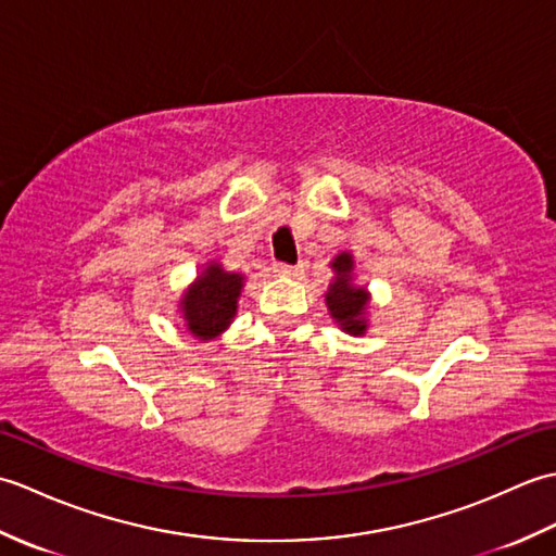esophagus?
<instances>
[{
    "mask_svg": "<svg viewBox=\"0 0 556 556\" xmlns=\"http://www.w3.org/2000/svg\"><path fill=\"white\" fill-rule=\"evenodd\" d=\"M271 269H275L277 277H296L301 271L299 265H289V263H275V267Z\"/></svg>",
    "mask_w": 556,
    "mask_h": 556,
    "instance_id": "esophagus-1",
    "label": "esophagus"
}]
</instances>
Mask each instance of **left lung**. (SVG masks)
<instances>
[{
	"label": "left lung",
	"mask_w": 556,
	"mask_h": 556,
	"mask_svg": "<svg viewBox=\"0 0 556 556\" xmlns=\"http://www.w3.org/2000/svg\"><path fill=\"white\" fill-rule=\"evenodd\" d=\"M337 279L329 285L327 291V305L337 323L346 329L351 334H363L365 332V305H368V293L365 289H358L351 285V269H353V257L349 253L337 255L332 263Z\"/></svg>",
	"instance_id": "1"
}]
</instances>
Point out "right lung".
<instances>
[{
    "instance_id": "add662e5",
    "label": "right lung",
    "mask_w": 556,
    "mask_h": 556,
    "mask_svg": "<svg viewBox=\"0 0 556 556\" xmlns=\"http://www.w3.org/2000/svg\"><path fill=\"white\" fill-rule=\"evenodd\" d=\"M241 287V275H229L219 265H210L181 301L188 329L200 339H212L227 329L236 315Z\"/></svg>"
}]
</instances>
